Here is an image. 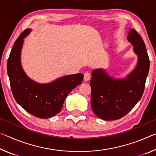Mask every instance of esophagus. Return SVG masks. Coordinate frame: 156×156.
Masks as SVG:
<instances>
[{
    "label": "esophagus",
    "mask_w": 156,
    "mask_h": 156,
    "mask_svg": "<svg viewBox=\"0 0 156 156\" xmlns=\"http://www.w3.org/2000/svg\"><path fill=\"white\" fill-rule=\"evenodd\" d=\"M91 78V73L89 72H85L84 74V80L85 81H88Z\"/></svg>",
    "instance_id": "obj_1"
}]
</instances>
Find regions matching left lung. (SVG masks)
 <instances>
[{"instance_id":"obj_1","label":"left lung","mask_w":156,"mask_h":156,"mask_svg":"<svg viewBox=\"0 0 156 156\" xmlns=\"http://www.w3.org/2000/svg\"><path fill=\"white\" fill-rule=\"evenodd\" d=\"M138 56L136 68L125 79H113L103 70L92 72L91 105L94 113L105 120L120 119L133 109L144 93L150 61L143 39L131 29L127 37Z\"/></svg>"}]
</instances>
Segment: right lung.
Wrapping results in <instances>:
<instances>
[{
    "label": "right lung",
    "instance_id": "1",
    "mask_svg": "<svg viewBox=\"0 0 156 156\" xmlns=\"http://www.w3.org/2000/svg\"><path fill=\"white\" fill-rule=\"evenodd\" d=\"M30 32L25 30L15 41L7 60V69L14 98L30 114L39 118L52 117L61 111L67 95L82 83V73L66 76L49 84H38L29 78L20 65L23 38Z\"/></svg>",
    "mask_w": 156,
    "mask_h": 156
}]
</instances>
